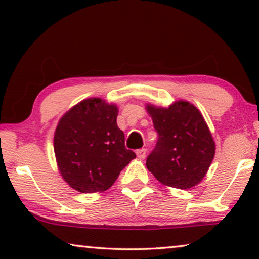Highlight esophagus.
Returning <instances> with one entry per match:
<instances>
[{
    "label": "esophagus",
    "mask_w": 259,
    "mask_h": 259,
    "mask_svg": "<svg viewBox=\"0 0 259 259\" xmlns=\"http://www.w3.org/2000/svg\"><path fill=\"white\" fill-rule=\"evenodd\" d=\"M137 155L139 159H145L146 157V150L145 148H141V150H138L137 151Z\"/></svg>",
    "instance_id": "obj_1"
}]
</instances>
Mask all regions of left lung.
I'll return each mask as SVG.
<instances>
[{
    "label": "left lung",
    "mask_w": 259,
    "mask_h": 259,
    "mask_svg": "<svg viewBox=\"0 0 259 259\" xmlns=\"http://www.w3.org/2000/svg\"><path fill=\"white\" fill-rule=\"evenodd\" d=\"M158 133L146 166L164 185L186 190L201 182L214 157L215 145L203 115L187 101L167 108L147 105Z\"/></svg>",
    "instance_id": "obj_1"
}]
</instances>
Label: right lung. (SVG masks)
Here are the masks:
<instances>
[{"label": "right lung", "mask_w": 259, "mask_h": 259, "mask_svg": "<svg viewBox=\"0 0 259 259\" xmlns=\"http://www.w3.org/2000/svg\"><path fill=\"white\" fill-rule=\"evenodd\" d=\"M118 107L100 98L82 100L60 119L54 152L62 178L74 190L94 193L111 187L136 158L116 125Z\"/></svg>", "instance_id": "add662e5"}]
</instances>
